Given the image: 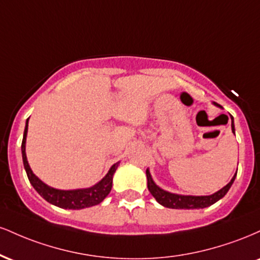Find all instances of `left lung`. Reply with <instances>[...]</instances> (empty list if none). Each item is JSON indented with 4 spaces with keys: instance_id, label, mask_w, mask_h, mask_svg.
Listing matches in <instances>:
<instances>
[{
    "instance_id": "left-lung-1",
    "label": "left lung",
    "mask_w": 260,
    "mask_h": 260,
    "mask_svg": "<svg viewBox=\"0 0 260 260\" xmlns=\"http://www.w3.org/2000/svg\"><path fill=\"white\" fill-rule=\"evenodd\" d=\"M215 104V103H214ZM216 106L221 107L220 105ZM231 128L232 133H235V124H234V117H231ZM236 175H237V171L232 180L226 184L225 187H222L221 189L217 190V192L214 193L211 196H182V194H175V193H170L168 190H164L162 188H160L151 178L150 172L147 169V178H148V189L149 192L151 193V196L156 199V202L159 204L164 205L166 208L171 209H203L213 205L214 203L225 197L226 193L229 192V189L231 188L232 183H234Z\"/></svg>"
}]
</instances>
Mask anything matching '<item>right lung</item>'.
I'll return each mask as SVG.
<instances>
[{"label":"right lung","instance_id":"right-lung-1","mask_svg":"<svg viewBox=\"0 0 260 260\" xmlns=\"http://www.w3.org/2000/svg\"><path fill=\"white\" fill-rule=\"evenodd\" d=\"M28 121L26 120L24 134H23V142H22V156L23 164H24V169L28 175L29 181H30L31 186L35 188V190L40 194L46 202L50 204L56 205V207L62 209H73V210H78V209H84L89 207H94V205L100 204L104 199L106 198L107 194L111 192L112 188V177L115 174L116 169H117L118 164L116 162L111 166L105 177L96 184L89 188H82V189H56L47 186L43 181L32 174L30 166H29L28 160H26L25 154V142H26V133H28Z\"/></svg>","mask_w":260,"mask_h":260}]
</instances>
